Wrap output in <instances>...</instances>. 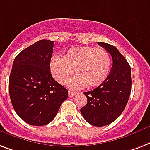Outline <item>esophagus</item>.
<instances>
[{"instance_id": "esophagus-1", "label": "esophagus", "mask_w": 150, "mask_h": 150, "mask_svg": "<svg viewBox=\"0 0 150 150\" xmlns=\"http://www.w3.org/2000/svg\"><path fill=\"white\" fill-rule=\"evenodd\" d=\"M75 93H76V92H75V91H69V92H68V96H69L70 98H72Z\"/></svg>"}]
</instances>
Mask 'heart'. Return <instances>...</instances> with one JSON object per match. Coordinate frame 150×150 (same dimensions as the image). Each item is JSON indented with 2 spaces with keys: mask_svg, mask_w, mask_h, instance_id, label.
<instances>
[{
  "mask_svg": "<svg viewBox=\"0 0 150 150\" xmlns=\"http://www.w3.org/2000/svg\"><path fill=\"white\" fill-rule=\"evenodd\" d=\"M111 58L105 50L93 46L75 47L68 50L64 57L52 56L50 60V71L60 84H64L74 72L69 86L71 88L96 87L102 84L109 74Z\"/></svg>",
  "mask_w": 150,
  "mask_h": 150,
  "instance_id": "heart-1",
  "label": "heart"
}]
</instances>
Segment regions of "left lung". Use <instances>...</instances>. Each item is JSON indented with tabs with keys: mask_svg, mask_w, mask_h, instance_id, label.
<instances>
[{
	"mask_svg": "<svg viewBox=\"0 0 150 150\" xmlns=\"http://www.w3.org/2000/svg\"><path fill=\"white\" fill-rule=\"evenodd\" d=\"M98 44L110 53L112 67L102 84L84 93L87 104L80 112L91 125L103 127L116 120L128 102L131 90V70L128 62L115 46L105 42Z\"/></svg>",
	"mask_w": 150,
	"mask_h": 150,
	"instance_id": "1",
	"label": "left lung"
}]
</instances>
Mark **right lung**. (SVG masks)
I'll use <instances>...</instances> for the list:
<instances>
[{"instance_id":"obj_1","label":"right lung","mask_w":150,"mask_h":150,"mask_svg":"<svg viewBox=\"0 0 150 150\" xmlns=\"http://www.w3.org/2000/svg\"><path fill=\"white\" fill-rule=\"evenodd\" d=\"M53 44L40 40L19 52L12 64L10 99L17 115L30 125L50 123L68 97V91L50 73Z\"/></svg>"}]
</instances>
